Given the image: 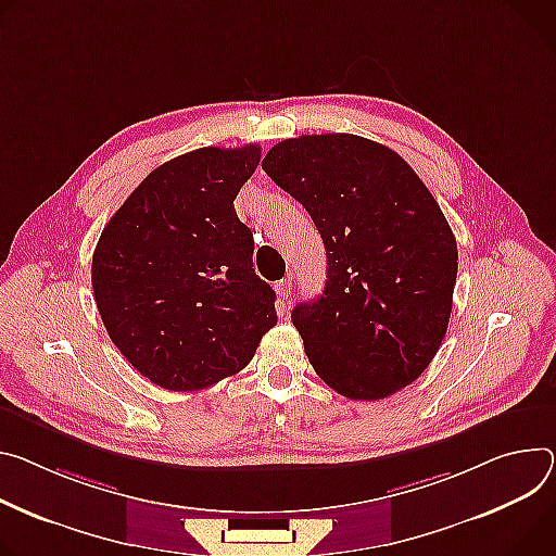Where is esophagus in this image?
<instances>
[{"label":"esophagus","mask_w":556,"mask_h":556,"mask_svg":"<svg viewBox=\"0 0 556 556\" xmlns=\"http://www.w3.org/2000/svg\"><path fill=\"white\" fill-rule=\"evenodd\" d=\"M275 290H277V294L281 296V299H290L292 296V290H294V281H292V277H286V279H281V281H277L275 283Z\"/></svg>","instance_id":"34e87169"}]
</instances>
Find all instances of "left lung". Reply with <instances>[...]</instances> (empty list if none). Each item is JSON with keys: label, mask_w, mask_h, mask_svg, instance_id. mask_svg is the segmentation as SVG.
<instances>
[{"label": "left lung", "mask_w": 556, "mask_h": 556, "mask_svg": "<svg viewBox=\"0 0 556 556\" xmlns=\"http://www.w3.org/2000/svg\"><path fill=\"white\" fill-rule=\"evenodd\" d=\"M262 168L326 245L321 296L292 311L315 372L362 401L419 379L445 337L459 260L430 190L394 150L348 132L283 139Z\"/></svg>", "instance_id": "8db88e82"}]
</instances>
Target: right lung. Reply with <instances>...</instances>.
I'll return each mask as SVG.
<instances>
[{"mask_svg":"<svg viewBox=\"0 0 556 556\" xmlns=\"http://www.w3.org/2000/svg\"><path fill=\"white\" fill-rule=\"evenodd\" d=\"M260 160L257 143L179 155L130 192L97 241V311L155 386L186 392L237 375L277 324L275 290L255 275V239L235 213Z\"/></svg>","mask_w":556,"mask_h":556,"instance_id":"add662e5","label":"right lung"}]
</instances>
